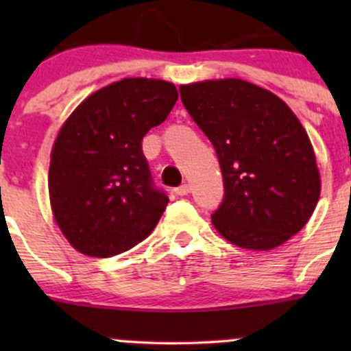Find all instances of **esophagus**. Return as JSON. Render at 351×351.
<instances>
[{
    "mask_svg": "<svg viewBox=\"0 0 351 351\" xmlns=\"http://www.w3.org/2000/svg\"><path fill=\"white\" fill-rule=\"evenodd\" d=\"M175 193H176V195H180V197L189 195V193H190V185H186V183H183V185L176 186V189H175Z\"/></svg>",
    "mask_w": 351,
    "mask_h": 351,
    "instance_id": "esophagus-1",
    "label": "esophagus"
}]
</instances>
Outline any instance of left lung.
Wrapping results in <instances>:
<instances>
[{"label": "left lung", "instance_id": "obj_1", "mask_svg": "<svg viewBox=\"0 0 351 351\" xmlns=\"http://www.w3.org/2000/svg\"><path fill=\"white\" fill-rule=\"evenodd\" d=\"M186 112L217 153L224 198L212 224L228 241L267 251L306 226L321 182L307 132L271 91L243 80L180 88Z\"/></svg>", "mask_w": 351, "mask_h": 351}]
</instances>
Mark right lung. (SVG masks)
Listing matches in <instances>:
<instances>
[{
	"label": "right lung",
	"mask_w": 351,
	"mask_h": 351,
	"mask_svg": "<svg viewBox=\"0 0 351 351\" xmlns=\"http://www.w3.org/2000/svg\"><path fill=\"white\" fill-rule=\"evenodd\" d=\"M176 100L171 83L125 77L95 91L66 120L52 149L49 195L80 253L108 258L153 232L169 198L154 185L143 139Z\"/></svg>",
	"instance_id": "obj_1"
}]
</instances>
